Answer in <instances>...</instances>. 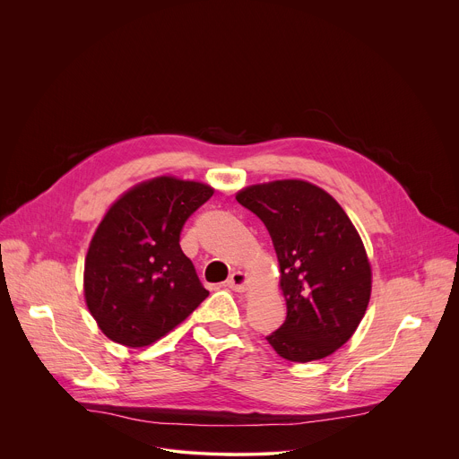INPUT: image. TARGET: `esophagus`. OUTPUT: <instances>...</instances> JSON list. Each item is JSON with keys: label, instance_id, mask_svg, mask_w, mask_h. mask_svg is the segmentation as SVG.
<instances>
[{"label": "esophagus", "instance_id": "1", "mask_svg": "<svg viewBox=\"0 0 459 459\" xmlns=\"http://www.w3.org/2000/svg\"><path fill=\"white\" fill-rule=\"evenodd\" d=\"M227 287L236 290V292H245L247 287H248V276L247 273H241V271H236L229 280H227Z\"/></svg>", "mask_w": 459, "mask_h": 459}]
</instances>
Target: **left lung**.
I'll return each instance as SVG.
<instances>
[{
  "instance_id": "8db88e82",
  "label": "left lung",
  "mask_w": 459,
  "mask_h": 459,
  "mask_svg": "<svg viewBox=\"0 0 459 459\" xmlns=\"http://www.w3.org/2000/svg\"><path fill=\"white\" fill-rule=\"evenodd\" d=\"M236 200L265 223L280 264L287 319L267 336L289 361L323 359L356 333L370 301L372 269L347 212L321 186L276 179Z\"/></svg>"
}]
</instances>
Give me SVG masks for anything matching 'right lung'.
<instances>
[{
	"label": "right lung",
	"mask_w": 459,
	"mask_h": 459,
	"mask_svg": "<svg viewBox=\"0 0 459 459\" xmlns=\"http://www.w3.org/2000/svg\"><path fill=\"white\" fill-rule=\"evenodd\" d=\"M212 194L202 181L158 176L108 207L83 271L87 307L108 340L149 347L209 296L179 247V232Z\"/></svg>",
	"instance_id": "1"
}]
</instances>
